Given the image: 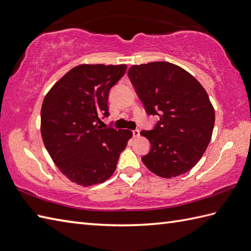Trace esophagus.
I'll list each match as a JSON object with an SVG mask.
<instances>
[{
	"label": "esophagus",
	"mask_w": 251,
	"mask_h": 251,
	"mask_svg": "<svg viewBox=\"0 0 251 251\" xmlns=\"http://www.w3.org/2000/svg\"><path fill=\"white\" fill-rule=\"evenodd\" d=\"M132 135H133V137H135V138L139 137V136H140V130H139V129H135V130H132Z\"/></svg>",
	"instance_id": "34e87169"
}]
</instances>
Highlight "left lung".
Returning a JSON list of instances; mask_svg holds the SVG:
<instances>
[{"mask_svg": "<svg viewBox=\"0 0 251 251\" xmlns=\"http://www.w3.org/2000/svg\"><path fill=\"white\" fill-rule=\"evenodd\" d=\"M131 83L149 115H158L154 129L142 130L151 151L143 164L156 176L171 178L189 171L211 141L215 111L194 75L169 62L132 65Z\"/></svg>", "mask_w": 251, "mask_h": 251, "instance_id": "1", "label": "left lung"}]
</instances>
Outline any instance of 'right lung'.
Returning a JSON list of instances; mask_svg holds the SVG:
<instances>
[{"mask_svg": "<svg viewBox=\"0 0 251 251\" xmlns=\"http://www.w3.org/2000/svg\"><path fill=\"white\" fill-rule=\"evenodd\" d=\"M127 66L82 64L71 69L45 96L40 132L45 147L59 170L84 187L101 184L115 171L132 132L101 128L109 115L111 87Z\"/></svg>", "mask_w": 251, "mask_h": 251, "instance_id": "add662e5", "label": "right lung"}]
</instances>
